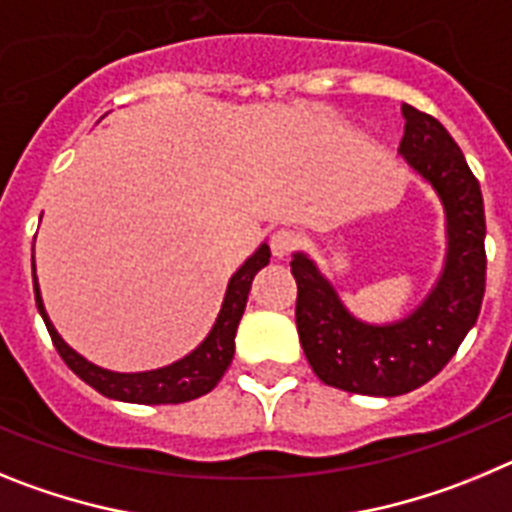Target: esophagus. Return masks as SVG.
<instances>
[{
	"label": "esophagus",
	"mask_w": 512,
	"mask_h": 512,
	"mask_svg": "<svg viewBox=\"0 0 512 512\" xmlns=\"http://www.w3.org/2000/svg\"><path fill=\"white\" fill-rule=\"evenodd\" d=\"M297 246H300V235H297L295 230L282 228L271 235V253H274L277 259H284V256H289L292 251H297Z\"/></svg>",
	"instance_id": "esophagus-1"
}]
</instances>
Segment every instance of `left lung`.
Segmentation results:
<instances>
[{"instance_id": "left-lung-1", "label": "left lung", "mask_w": 512, "mask_h": 512, "mask_svg": "<svg viewBox=\"0 0 512 512\" xmlns=\"http://www.w3.org/2000/svg\"><path fill=\"white\" fill-rule=\"evenodd\" d=\"M400 153L431 182L446 210L449 253L428 300L400 323L366 325L305 253H295L297 333L320 382L354 395L395 397L418 390L449 364L479 318L485 297V205L477 176L436 117L402 107Z\"/></svg>"}]
</instances>
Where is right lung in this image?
<instances>
[{
  "label": "right lung",
  "mask_w": 512,
  "mask_h": 512,
  "mask_svg": "<svg viewBox=\"0 0 512 512\" xmlns=\"http://www.w3.org/2000/svg\"><path fill=\"white\" fill-rule=\"evenodd\" d=\"M269 256L271 251L264 243V246L253 253L251 259L230 277L223 307H220V315H217L215 325H212L210 336H207L200 346L194 348L192 354L184 356L182 361L164 366V369H153V372H107L102 366H94L92 361H87L84 356L76 354L74 348L66 346L63 338L56 333V328L51 325V320H48V315H45L43 300H40L38 279H35L33 274L35 302H38V310L45 320V328L51 333V341L53 346H56L58 354H61V359L66 361V366H69L71 372L79 379H84L89 387L102 392L104 397H112V400L138 402V405H176V402H189L194 400V397L207 395V392L223 379L225 369H228L230 361H233L235 330H238L243 310H246L251 282L253 277L259 274V269H264V266L269 264Z\"/></svg>",
  "instance_id": "obj_1"
}]
</instances>
